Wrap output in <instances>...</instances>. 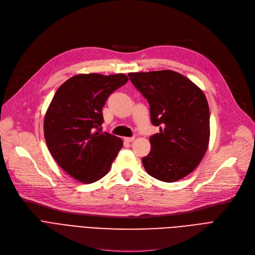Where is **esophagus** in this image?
Masks as SVG:
<instances>
[{"label": "esophagus", "instance_id": "1", "mask_svg": "<svg viewBox=\"0 0 255 255\" xmlns=\"http://www.w3.org/2000/svg\"><path fill=\"white\" fill-rule=\"evenodd\" d=\"M134 140V137H125L124 138V141L125 142H131V141H133Z\"/></svg>", "mask_w": 255, "mask_h": 255}]
</instances>
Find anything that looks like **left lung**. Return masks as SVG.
<instances>
[{"label": "left lung", "mask_w": 255, "mask_h": 255, "mask_svg": "<svg viewBox=\"0 0 255 255\" xmlns=\"http://www.w3.org/2000/svg\"><path fill=\"white\" fill-rule=\"evenodd\" d=\"M150 104L151 122L159 132L141 159L149 175L172 183L188 176L202 161L210 139L207 98L190 79L171 71L128 73Z\"/></svg>", "instance_id": "1"}]
</instances>
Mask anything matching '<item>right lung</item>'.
Wrapping results in <instances>:
<instances>
[{
  "mask_svg": "<svg viewBox=\"0 0 255 255\" xmlns=\"http://www.w3.org/2000/svg\"><path fill=\"white\" fill-rule=\"evenodd\" d=\"M123 73L77 74L58 89L44 118V137L56 162L75 180L90 184L110 171L123 140L101 132L102 109L124 86Z\"/></svg>",
  "mask_w": 255,
  "mask_h": 255,
  "instance_id": "1",
  "label": "right lung"
}]
</instances>
